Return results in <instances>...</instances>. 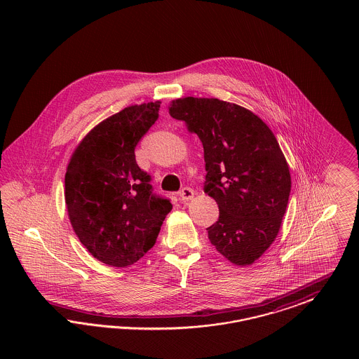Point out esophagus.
Instances as JSON below:
<instances>
[{
	"instance_id": "1",
	"label": "esophagus",
	"mask_w": 359,
	"mask_h": 359,
	"mask_svg": "<svg viewBox=\"0 0 359 359\" xmlns=\"http://www.w3.org/2000/svg\"><path fill=\"white\" fill-rule=\"evenodd\" d=\"M179 196L183 202H188L194 198V189L189 187L182 188V191L179 192Z\"/></svg>"
}]
</instances>
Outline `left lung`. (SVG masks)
<instances>
[{"label":"left lung","instance_id":"8db88e82","mask_svg":"<svg viewBox=\"0 0 359 359\" xmlns=\"http://www.w3.org/2000/svg\"><path fill=\"white\" fill-rule=\"evenodd\" d=\"M170 114L203 144L205 192L219 207L207 227L215 249L250 265L278 234L290 192L287 160L268 125L250 110L217 98L172 101Z\"/></svg>","mask_w":359,"mask_h":359}]
</instances>
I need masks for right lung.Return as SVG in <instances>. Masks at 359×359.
<instances>
[{
    "mask_svg": "<svg viewBox=\"0 0 359 359\" xmlns=\"http://www.w3.org/2000/svg\"><path fill=\"white\" fill-rule=\"evenodd\" d=\"M160 101L125 107L98 123L71 156L65 186L69 222L86 249L125 268L154 248L172 210L136 163L138 141L158 118Z\"/></svg>",
    "mask_w": 359,
    "mask_h": 359,
    "instance_id": "right-lung-1",
    "label": "right lung"
}]
</instances>
